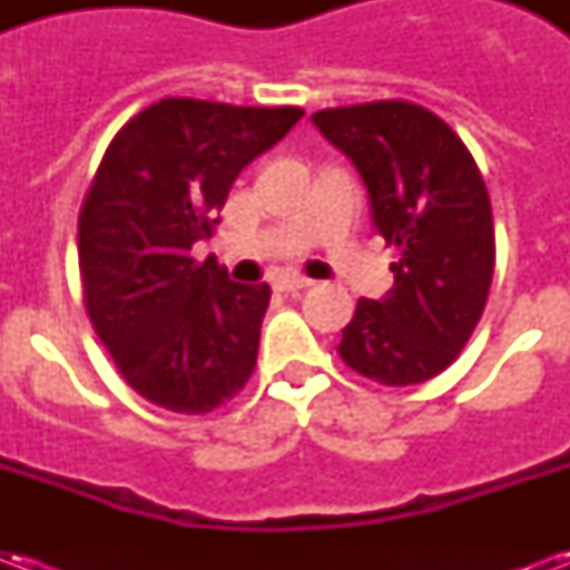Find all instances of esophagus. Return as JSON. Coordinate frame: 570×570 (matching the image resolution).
<instances>
[{"instance_id": "1", "label": "esophagus", "mask_w": 570, "mask_h": 570, "mask_svg": "<svg viewBox=\"0 0 570 570\" xmlns=\"http://www.w3.org/2000/svg\"><path fill=\"white\" fill-rule=\"evenodd\" d=\"M308 277H298V274H286V277L277 281V289H284V293H298V289H308Z\"/></svg>"}]
</instances>
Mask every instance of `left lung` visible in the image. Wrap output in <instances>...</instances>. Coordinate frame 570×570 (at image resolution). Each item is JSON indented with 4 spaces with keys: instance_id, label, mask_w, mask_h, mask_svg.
<instances>
[{
    "instance_id": "1",
    "label": "left lung",
    "mask_w": 570,
    "mask_h": 570,
    "mask_svg": "<svg viewBox=\"0 0 570 570\" xmlns=\"http://www.w3.org/2000/svg\"><path fill=\"white\" fill-rule=\"evenodd\" d=\"M311 121L357 167L375 232L400 247L394 286L360 298L338 354L379 384L428 382L461 354L489 298L494 225L482 174L442 118L403 100Z\"/></svg>"
}]
</instances>
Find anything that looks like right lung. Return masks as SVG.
Listing matches in <instances>:
<instances>
[{
	"instance_id": "add662e5",
	"label": "right lung",
	"mask_w": 570,
	"mask_h": 570,
	"mask_svg": "<svg viewBox=\"0 0 570 570\" xmlns=\"http://www.w3.org/2000/svg\"><path fill=\"white\" fill-rule=\"evenodd\" d=\"M305 116L167 97L118 130L79 216L85 305L125 382L149 403L200 415L256 366L272 286L235 284L210 237L237 174Z\"/></svg>"
}]
</instances>
